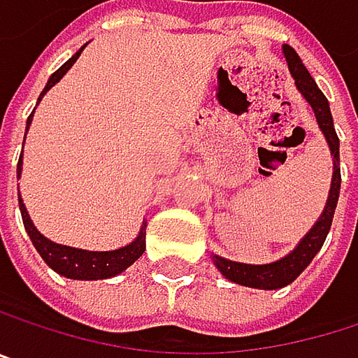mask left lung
<instances>
[{
  "mask_svg": "<svg viewBox=\"0 0 358 358\" xmlns=\"http://www.w3.org/2000/svg\"><path fill=\"white\" fill-rule=\"evenodd\" d=\"M283 56L287 60V69L296 81L298 92L310 104L315 119L319 123V129L325 136V142H327L331 159H334V176H331L327 203H325L321 216L317 218V222L310 227V231L298 241V245L287 256H283L275 262H268V264H245V262H235V260L212 254V262L224 279H229L237 285H243V287H254V289H281L302 275V271L313 262V258L319 254V250L325 243V237L331 229L334 212H336L338 197H340V185H342V178H340V140H338V134L334 127L329 102L292 45L283 43Z\"/></svg>",
  "mask_w": 358,
  "mask_h": 358,
  "instance_id": "1",
  "label": "left lung"
}]
</instances>
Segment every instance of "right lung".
<instances>
[{
  "mask_svg": "<svg viewBox=\"0 0 358 358\" xmlns=\"http://www.w3.org/2000/svg\"><path fill=\"white\" fill-rule=\"evenodd\" d=\"M87 45V43H85ZM81 45L45 83L43 92L39 94V100L37 104L41 102V98L66 75V71L77 62V58L81 56L83 48ZM35 113V108H33ZM33 113L31 117L27 119V131H29V125L33 121ZM27 131H24V138H27ZM22 173V155L18 159V167H16V178H20ZM18 206H20V214H22V222H24V229L35 245V250L39 252V256L43 258V262L58 275L66 277V279H75V281H98V279H110V277H117L121 275L125 268H129L146 250V220L142 222L136 239L119 250H108V252H92V250H81V248H71V245H62V243H56L52 239H48L45 235H41L37 231V227L33 224L24 203H22V197L18 195Z\"/></svg>",
  "mask_w": 358,
  "mask_h": 358,
  "instance_id": "1",
  "label": "right lung"
}]
</instances>
